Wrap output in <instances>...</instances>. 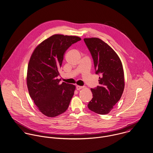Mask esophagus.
<instances>
[{
	"instance_id": "1",
	"label": "esophagus",
	"mask_w": 153,
	"mask_h": 153,
	"mask_svg": "<svg viewBox=\"0 0 153 153\" xmlns=\"http://www.w3.org/2000/svg\"><path fill=\"white\" fill-rule=\"evenodd\" d=\"M84 88L83 86H80V85H77V86H76V89H77V90H80V89H82V88Z\"/></svg>"
}]
</instances>
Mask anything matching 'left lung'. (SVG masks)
Masks as SVG:
<instances>
[{
  "label": "left lung",
  "mask_w": 153,
  "mask_h": 153,
  "mask_svg": "<svg viewBox=\"0 0 153 153\" xmlns=\"http://www.w3.org/2000/svg\"><path fill=\"white\" fill-rule=\"evenodd\" d=\"M85 43L94 62L96 74H100L99 84L91 88L93 99L88 104L92 111L106 114L119 102L124 88V71L121 62L117 53L102 40L85 38Z\"/></svg>",
  "instance_id": "obj_1"
}]
</instances>
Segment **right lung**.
Returning <instances> with one entry per match:
<instances>
[{"label":"right lung","mask_w":153,"mask_h":153,"mask_svg":"<svg viewBox=\"0 0 153 153\" xmlns=\"http://www.w3.org/2000/svg\"><path fill=\"white\" fill-rule=\"evenodd\" d=\"M81 40L74 36L54 34L39 45L30 59L27 73L29 95L39 111L54 117L68 108L76 87L57 79L65 53Z\"/></svg>","instance_id":"add662e5"}]
</instances>
